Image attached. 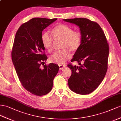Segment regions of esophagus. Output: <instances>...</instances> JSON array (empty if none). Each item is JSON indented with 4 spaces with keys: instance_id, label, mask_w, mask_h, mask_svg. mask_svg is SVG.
I'll use <instances>...</instances> for the list:
<instances>
[{
    "instance_id": "34e87169",
    "label": "esophagus",
    "mask_w": 121,
    "mask_h": 121,
    "mask_svg": "<svg viewBox=\"0 0 121 121\" xmlns=\"http://www.w3.org/2000/svg\"><path fill=\"white\" fill-rule=\"evenodd\" d=\"M59 69H64L65 67V65H62V64H60L59 65Z\"/></svg>"
}]
</instances>
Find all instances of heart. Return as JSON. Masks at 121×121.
Wrapping results in <instances>:
<instances>
[{
	"label": "heart",
	"mask_w": 121,
	"mask_h": 121,
	"mask_svg": "<svg viewBox=\"0 0 121 121\" xmlns=\"http://www.w3.org/2000/svg\"><path fill=\"white\" fill-rule=\"evenodd\" d=\"M52 35L48 31L41 35L42 45L46 50L51 52L52 49L54 39H62L61 48L63 49L56 51L49 57L52 62L58 64L64 63L71 57L69 51L75 52L79 48L82 42V34L80 31H73L70 26L65 24H59L52 30Z\"/></svg>",
	"instance_id": "1"
}]
</instances>
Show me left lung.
I'll return each instance as SVG.
<instances>
[{"label":"left lung","mask_w":121,"mask_h":121,"mask_svg":"<svg viewBox=\"0 0 121 121\" xmlns=\"http://www.w3.org/2000/svg\"><path fill=\"white\" fill-rule=\"evenodd\" d=\"M63 20L79 26L82 37L81 44L71 60L72 62L77 61L80 66L71 63L67 65L72 70L68 80L69 87L77 94H89L101 84L107 72L109 48L106 37L97 22L87 18Z\"/></svg>","instance_id":"8db88e82"}]
</instances>
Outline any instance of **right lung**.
<instances>
[{
  "mask_svg": "<svg viewBox=\"0 0 121 121\" xmlns=\"http://www.w3.org/2000/svg\"><path fill=\"white\" fill-rule=\"evenodd\" d=\"M57 19L33 18L19 27L15 37L12 61L21 85L34 95L42 96L50 92L58 72V65H44L48 57L41 39L43 30Z\"/></svg>",
  "mask_w": 121,
  "mask_h": 121,
  "instance_id": "right-lung-1",
  "label": "right lung"
}]
</instances>
